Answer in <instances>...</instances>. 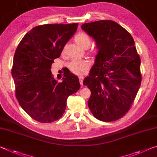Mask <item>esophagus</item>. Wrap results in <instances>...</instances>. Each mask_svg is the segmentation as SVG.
I'll return each mask as SVG.
<instances>
[{"mask_svg": "<svg viewBox=\"0 0 157 157\" xmlns=\"http://www.w3.org/2000/svg\"><path fill=\"white\" fill-rule=\"evenodd\" d=\"M79 83H80V84L82 86L83 85V80H84V77L82 75H80L79 76Z\"/></svg>", "mask_w": 157, "mask_h": 157, "instance_id": "esophagus-1", "label": "esophagus"}]
</instances>
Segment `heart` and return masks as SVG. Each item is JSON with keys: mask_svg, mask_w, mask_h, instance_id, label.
Instances as JSON below:
<instances>
[{"mask_svg": "<svg viewBox=\"0 0 157 157\" xmlns=\"http://www.w3.org/2000/svg\"><path fill=\"white\" fill-rule=\"evenodd\" d=\"M75 43L81 46L83 48H87L91 44V40L89 36L85 33H79L75 37ZM64 50H63V52ZM90 54H95L94 50H90ZM89 66H90V62L86 59H78V60L73 61L70 64V70L72 73L77 75H82L87 71Z\"/></svg>", "mask_w": 157, "mask_h": 157, "instance_id": "heart-1", "label": "heart"}]
</instances>
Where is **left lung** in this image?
I'll return each mask as SVG.
<instances>
[{
	"instance_id": "1",
	"label": "left lung",
	"mask_w": 157,
	"mask_h": 157,
	"mask_svg": "<svg viewBox=\"0 0 157 157\" xmlns=\"http://www.w3.org/2000/svg\"><path fill=\"white\" fill-rule=\"evenodd\" d=\"M81 28L98 49L95 63L83 82L91 91L89 110L98 120L116 121L130 110L141 84L140 59L133 38L111 20L86 23Z\"/></svg>"
}]
</instances>
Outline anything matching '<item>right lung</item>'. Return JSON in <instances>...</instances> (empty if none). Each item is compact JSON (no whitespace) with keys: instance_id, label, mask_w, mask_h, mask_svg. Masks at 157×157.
Masks as SVG:
<instances>
[{"instance_id":"right-lung-1","label":"right lung","mask_w":157,"mask_h":157,"mask_svg":"<svg viewBox=\"0 0 157 157\" xmlns=\"http://www.w3.org/2000/svg\"><path fill=\"white\" fill-rule=\"evenodd\" d=\"M78 26L76 23L36 26L17 46L12 69L15 96L23 110L39 122L51 123L60 119L67 98L80 88L78 76L70 71L59 83L50 70Z\"/></svg>"}]
</instances>
